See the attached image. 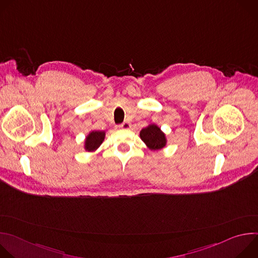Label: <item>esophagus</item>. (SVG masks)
Instances as JSON below:
<instances>
[{"instance_id": "34e87169", "label": "esophagus", "mask_w": 258, "mask_h": 258, "mask_svg": "<svg viewBox=\"0 0 258 258\" xmlns=\"http://www.w3.org/2000/svg\"><path fill=\"white\" fill-rule=\"evenodd\" d=\"M116 127H117V128H120V130H127V128L131 127V123L127 122V121H124V122H122V123H120V124H117Z\"/></svg>"}]
</instances>
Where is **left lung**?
Masks as SVG:
<instances>
[{"mask_svg":"<svg viewBox=\"0 0 258 258\" xmlns=\"http://www.w3.org/2000/svg\"><path fill=\"white\" fill-rule=\"evenodd\" d=\"M140 137L151 150H159L163 148L166 143L165 135L155 124H150L143 128L140 133Z\"/></svg>","mask_w":258,"mask_h":258,"instance_id":"1","label":"left lung"}]
</instances>
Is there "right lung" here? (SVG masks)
I'll list each match as a JSON object with an SVG mask.
<instances>
[{
    "label": "right lung",
    "mask_w": 258,
    "mask_h": 258,
    "mask_svg": "<svg viewBox=\"0 0 258 258\" xmlns=\"http://www.w3.org/2000/svg\"><path fill=\"white\" fill-rule=\"evenodd\" d=\"M104 138H105L104 132L96 131V132L90 133V135L87 137V140H86V150L88 151L96 150L104 141Z\"/></svg>",
    "instance_id": "right-lung-1"
}]
</instances>
